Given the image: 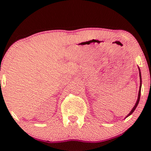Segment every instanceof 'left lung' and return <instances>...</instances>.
Instances as JSON below:
<instances>
[{
  "mask_svg": "<svg viewBox=\"0 0 151 151\" xmlns=\"http://www.w3.org/2000/svg\"><path fill=\"white\" fill-rule=\"evenodd\" d=\"M138 70H139V75H140V79H141V82H140V88H139V92H138V99H137V101H136V104H135V106H133V108L132 109V110L131 111V112H130V113L128 114V116L126 117H128L129 116H130L131 115V114H133V112L134 111H135V109H136V107H137V106H138V103H139V101H140V96H141V82H142V81H141V71H140V69L138 68Z\"/></svg>",
  "mask_w": 151,
  "mask_h": 151,
  "instance_id": "obj_1",
  "label": "left lung"
}]
</instances>
